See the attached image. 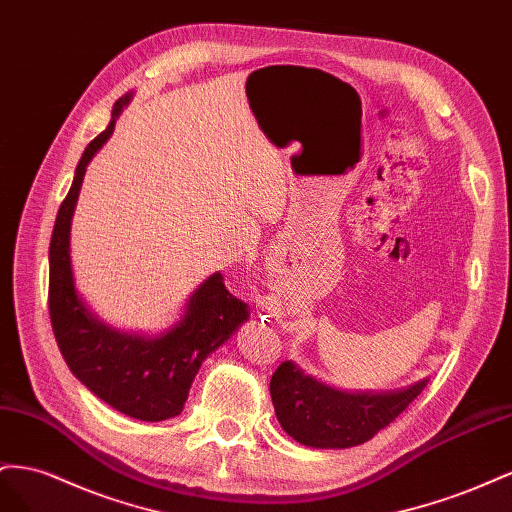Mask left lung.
Segmentation results:
<instances>
[{
  "mask_svg": "<svg viewBox=\"0 0 512 512\" xmlns=\"http://www.w3.org/2000/svg\"><path fill=\"white\" fill-rule=\"evenodd\" d=\"M429 379L394 392H343L304 375L287 360L270 379L276 418L287 435L311 448H352L388 427Z\"/></svg>",
  "mask_w": 512,
  "mask_h": 512,
  "instance_id": "8db88e82",
  "label": "left lung"
}]
</instances>
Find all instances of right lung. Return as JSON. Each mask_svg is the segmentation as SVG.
Returning a JSON list of instances; mask_svg holds the SVG:
<instances>
[{
	"mask_svg": "<svg viewBox=\"0 0 512 512\" xmlns=\"http://www.w3.org/2000/svg\"><path fill=\"white\" fill-rule=\"evenodd\" d=\"M128 102L130 94L115 102L109 126L85 148L57 212L49 246V315L68 369L87 390L130 418L158 422L184 410L201 362L244 324L251 309L231 296L223 274L214 272L188 298L178 324L158 337H143L107 326L77 294L70 264L72 212L87 165L113 135Z\"/></svg>",
	"mask_w": 512,
	"mask_h": 512,
	"instance_id": "obj_1",
	"label": "right lung"
}]
</instances>
